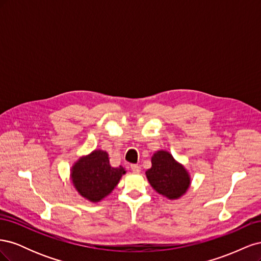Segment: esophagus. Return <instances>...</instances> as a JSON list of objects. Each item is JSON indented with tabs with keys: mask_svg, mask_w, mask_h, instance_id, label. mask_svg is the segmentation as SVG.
<instances>
[{
	"mask_svg": "<svg viewBox=\"0 0 261 261\" xmlns=\"http://www.w3.org/2000/svg\"><path fill=\"white\" fill-rule=\"evenodd\" d=\"M130 170H132L134 173H139L140 170H141V168L139 167L138 164H132V165H130Z\"/></svg>",
	"mask_w": 261,
	"mask_h": 261,
	"instance_id": "34e87169",
	"label": "esophagus"
}]
</instances>
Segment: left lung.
Instances as JSON below:
<instances>
[{
    "instance_id": "obj_1",
    "label": "left lung",
    "mask_w": 261,
    "mask_h": 261,
    "mask_svg": "<svg viewBox=\"0 0 261 261\" xmlns=\"http://www.w3.org/2000/svg\"><path fill=\"white\" fill-rule=\"evenodd\" d=\"M149 184L170 200L183 197L192 184V177L184 164L167 150H158L151 156V168L146 171Z\"/></svg>"
}]
</instances>
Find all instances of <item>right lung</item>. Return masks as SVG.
Listing matches in <instances>:
<instances>
[{
	"label": "right lung",
	"instance_id": "1",
	"mask_svg": "<svg viewBox=\"0 0 261 261\" xmlns=\"http://www.w3.org/2000/svg\"><path fill=\"white\" fill-rule=\"evenodd\" d=\"M126 170L122 165L113 168L106 150L94 149L78 158L69 170V179L84 199L97 203L111 194Z\"/></svg>",
	"mask_w": 261,
	"mask_h": 261
}]
</instances>
